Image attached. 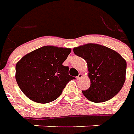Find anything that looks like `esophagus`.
Segmentation results:
<instances>
[{
    "instance_id": "esophagus-1",
    "label": "esophagus",
    "mask_w": 134,
    "mask_h": 134,
    "mask_svg": "<svg viewBox=\"0 0 134 134\" xmlns=\"http://www.w3.org/2000/svg\"><path fill=\"white\" fill-rule=\"evenodd\" d=\"M82 76H82V74H78V76L76 77V78H77V80H80V79H81V78H82Z\"/></svg>"
}]
</instances>
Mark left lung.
Here are the masks:
<instances>
[{
	"label": "left lung",
	"mask_w": 134,
	"mask_h": 134,
	"mask_svg": "<svg viewBox=\"0 0 134 134\" xmlns=\"http://www.w3.org/2000/svg\"><path fill=\"white\" fill-rule=\"evenodd\" d=\"M74 52L87 64L91 85L82 93L89 100L105 102L120 92L125 81L127 63L118 52L95 43L74 47Z\"/></svg>",
	"instance_id": "1"
}]
</instances>
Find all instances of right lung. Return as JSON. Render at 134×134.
<instances>
[{
	"instance_id": "add662e5",
	"label": "right lung",
	"mask_w": 134,
	"mask_h": 134,
	"mask_svg": "<svg viewBox=\"0 0 134 134\" xmlns=\"http://www.w3.org/2000/svg\"><path fill=\"white\" fill-rule=\"evenodd\" d=\"M70 48L48 46L29 52L16 63V80L23 93L31 100L48 103L59 97L67 82L75 79L63 65Z\"/></svg>"
}]
</instances>
